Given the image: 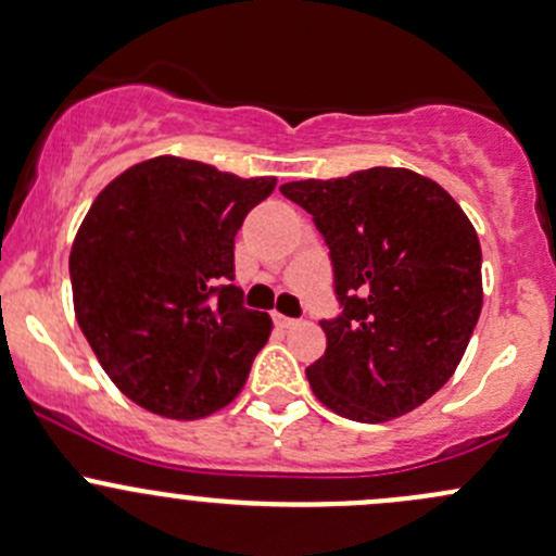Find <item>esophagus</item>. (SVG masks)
Here are the masks:
<instances>
[{"label": "esophagus", "instance_id": "34e87169", "mask_svg": "<svg viewBox=\"0 0 556 556\" xmlns=\"http://www.w3.org/2000/svg\"><path fill=\"white\" fill-rule=\"evenodd\" d=\"M274 323H277V327H285V330H288V327L295 325V319L285 317V314H274Z\"/></svg>", "mask_w": 556, "mask_h": 556}]
</instances>
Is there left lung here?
<instances>
[{
  "label": "left lung",
  "instance_id": "obj_1",
  "mask_svg": "<svg viewBox=\"0 0 556 556\" xmlns=\"http://www.w3.org/2000/svg\"><path fill=\"white\" fill-rule=\"evenodd\" d=\"M330 248L341 314L306 367L323 405L359 424L416 410L450 381L482 312V250L458 202L405 167L279 186Z\"/></svg>",
  "mask_w": 556,
  "mask_h": 556
}]
</instances>
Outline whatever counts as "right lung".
<instances>
[{
	"instance_id": "1",
	"label": "right lung",
	"mask_w": 556,
	"mask_h": 556,
	"mask_svg": "<svg viewBox=\"0 0 556 556\" xmlns=\"http://www.w3.org/2000/svg\"><path fill=\"white\" fill-rule=\"evenodd\" d=\"M277 178L154 156L114 178L81 220L68 271L77 323L125 396L197 420L242 391L271 336L244 308L233 237Z\"/></svg>"
}]
</instances>
